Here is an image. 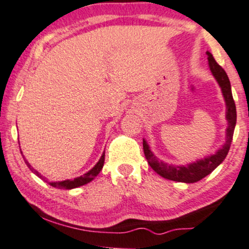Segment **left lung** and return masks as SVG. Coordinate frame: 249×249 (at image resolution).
I'll list each match as a JSON object with an SVG mask.
<instances>
[{
	"mask_svg": "<svg viewBox=\"0 0 249 249\" xmlns=\"http://www.w3.org/2000/svg\"><path fill=\"white\" fill-rule=\"evenodd\" d=\"M207 53V59H209V66L211 70L213 77L217 79L219 86L221 87V92L226 102V119L229 122V127L226 130V142L215 154L211 156L204 157L203 160H196L188 165L176 166L171 164H166L157 159L153 154V151L149 148L148 143L145 140H143V151L144 156L147 159L149 165L153 168L154 171H156L160 176L166 178V179L175 180V182L182 183H196L198 180L203 179L207 175H210L214 170L217 166L220 164L225 160V157L229 154L231 143H232L233 133L236 124V108L234 100H233L232 90H231L230 79L227 77L225 70L215 61L213 55L210 52Z\"/></svg>",
	"mask_w": 249,
	"mask_h": 249,
	"instance_id": "obj_1",
	"label": "left lung"
}]
</instances>
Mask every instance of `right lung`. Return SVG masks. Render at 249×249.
<instances>
[{"instance_id":"right-lung-1","label":"right lung","mask_w":249,"mask_h":249,"mask_svg":"<svg viewBox=\"0 0 249 249\" xmlns=\"http://www.w3.org/2000/svg\"><path fill=\"white\" fill-rule=\"evenodd\" d=\"M20 154H22V153H20ZM25 163H26V165L29 166V168L32 169L31 165L28 163V160H25ZM104 163H105V153L102 154V156L100 157V160H99V162L96 163V164L93 166V168L90 169L89 172H86V174L83 175V176L74 178V179L61 180V182H52V183H50V185L53 186V188L64 189V190H71V189H74V188H79V186H83V185H85V184L92 182V180L94 179L96 176H98L99 172L101 171L102 166H104ZM35 172H36V175L38 177H42V176H40V174H38V171L35 170Z\"/></svg>"}]
</instances>
